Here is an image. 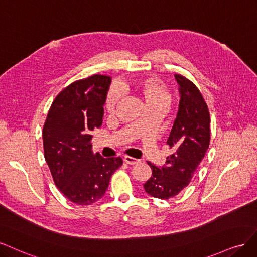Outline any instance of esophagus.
I'll return each instance as SVG.
<instances>
[{
    "instance_id": "34e87169",
    "label": "esophagus",
    "mask_w": 257,
    "mask_h": 257,
    "mask_svg": "<svg viewBox=\"0 0 257 257\" xmlns=\"http://www.w3.org/2000/svg\"><path fill=\"white\" fill-rule=\"evenodd\" d=\"M123 161H125V163H127L129 165H135L136 163H138L139 160L132 158V157H130V156H125L123 157Z\"/></svg>"
}]
</instances>
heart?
<instances>
[{
  "label": "heart",
  "instance_id": "heart-1",
  "mask_svg": "<svg viewBox=\"0 0 257 257\" xmlns=\"http://www.w3.org/2000/svg\"><path fill=\"white\" fill-rule=\"evenodd\" d=\"M127 89H131L143 100L146 109L165 111L171 103V94L163 83L153 77L137 80L132 84H125ZM119 100V93L116 88H111L106 95L104 106L112 112Z\"/></svg>",
  "mask_w": 257,
  "mask_h": 257
}]
</instances>
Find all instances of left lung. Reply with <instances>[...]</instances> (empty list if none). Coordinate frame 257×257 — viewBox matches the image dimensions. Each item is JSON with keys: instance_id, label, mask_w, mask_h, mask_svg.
<instances>
[{"instance_id": "1", "label": "left lung", "mask_w": 257, "mask_h": 257, "mask_svg": "<svg viewBox=\"0 0 257 257\" xmlns=\"http://www.w3.org/2000/svg\"><path fill=\"white\" fill-rule=\"evenodd\" d=\"M180 100L167 144L172 148L163 167L147 162L152 177L144 184L145 192L168 200L177 195L191 180L210 142L208 107L197 87L183 76L175 74Z\"/></svg>"}]
</instances>
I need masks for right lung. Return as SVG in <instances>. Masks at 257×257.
I'll list each match as a JSON object with an SVG mask.
<instances>
[{
	"label": "right lung",
	"instance_id": "add662e5",
	"mask_svg": "<svg viewBox=\"0 0 257 257\" xmlns=\"http://www.w3.org/2000/svg\"><path fill=\"white\" fill-rule=\"evenodd\" d=\"M111 78L100 74L73 82L57 95L43 130L45 159L55 186L77 205H90L104 195L120 157L92 152V131L101 127Z\"/></svg>",
	"mask_w": 257,
	"mask_h": 257
}]
</instances>
